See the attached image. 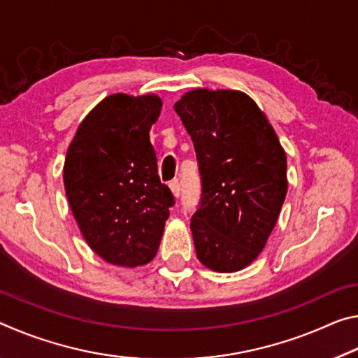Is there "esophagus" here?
Returning <instances> with one entry per match:
<instances>
[{"label":"esophagus","instance_id":"34e87169","mask_svg":"<svg viewBox=\"0 0 358 358\" xmlns=\"http://www.w3.org/2000/svg\"><path fill=\"white\" fill-rule=\"evenodd\" d=\"M169 187H171V191H172V196L173 197H178L180 196V183H178V180H173V181H171V185H169Z\"/></svg>","mask_w":358,"mask_h":358}]
</instances>
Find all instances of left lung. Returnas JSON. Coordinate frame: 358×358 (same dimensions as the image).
<instances>
[{"mask_svg": "<svg viewBox=\"0 0 358 358\" xmlns=\"http://www.w3.org/2000/svg\"><path fill=\"white\" fill-rule=\"evenodd\" d=\"M202 175L191 220L199 262L217 273L251 265L276 226L287 192V159L273 126L237 90L194 88L175 102Z\"/></svg>", "mask_w": 358, "mask_h": 358, "instance_id": "left-lung-1", "label": "left lung"}]
</instances>
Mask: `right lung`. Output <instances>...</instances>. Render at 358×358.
I'll return each instance as SVG.
<instances>
[{"mask_svg": "<svg viewBox=\"0 0 358 358\" xmlns=\"http://www.w3.org/2000/svg\"><path fill=\"white\" fill-rule=\"evenodd\" d=\"M162 99L115 93L88 112L69 143L64 189L85 241L106 262L153 260L173 196L157 175L150 129Z\"/></svg>", "mask_w": 358, "mask_h": 358, "instance_id": "1", "label": "right lung"}]
</instances>
